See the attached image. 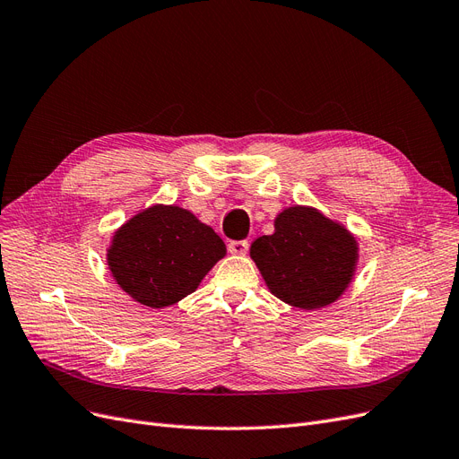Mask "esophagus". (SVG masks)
<instances>
[{"label": "esophagus", "instance_id": "1", "mask_svg": "<svg viewBox=\"0 0 459 459\" xmlns=\"http://www.w3.org/2000/svg\"><path fill=\"white\" fill-rule=\"evenodd\" d=\"M248 241H245V239H241V241H230L228 243V250L231 252V254H235V255H243V254H247L248 252Z\"/></svg>", "mask_w": 459, "mask_h": 459}]
</instances>
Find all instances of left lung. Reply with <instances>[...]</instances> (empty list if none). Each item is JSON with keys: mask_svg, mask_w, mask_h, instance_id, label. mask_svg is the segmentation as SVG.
Segmentation results:
<instances>
[{"mask_svg": "<svg viewBox=\"0 0 459 459\" xmlns=\"http://www.w3.org/2000/svg\"><path fill=\"white\" fill-rule=\"evenodd\" d=\"M269 290L288 305L320 308L333 303L352 281L354 237L316 209L290 207L274 220V233L250 247Z\"/></svg>", "mask_w": 459, "mask_h": 459, "instance_id": "8db88e82", "label": "left lung"}]
</instances>
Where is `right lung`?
Masks as SVG:
<instances>
[{"label":"right lung","mask_w":459,"mask_h":459,"mask_svg":"<svg viewBox=\"0 0 459 459\" xmlns=\"http://www.w3.org/2000/svg\"><path fill=\"white\" fill-rule=\"evenodd\" d=\"M224 255V241L192 212L154 205L115 233L107 264L135 301L161 308L192 293Z\"/></svg>","instance_id":"1"}]
</instances>
